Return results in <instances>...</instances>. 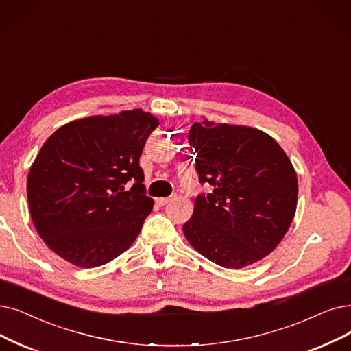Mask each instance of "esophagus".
Returning a JSON list of instances; mask_svg holds the SVG:
<instances>
[{"label":"esophagus","mask_w":351,"mask_h":351,"mask_svg":"<svg viewBox=\"0 0 351 351\" xmlns=\"http://www.w3.org/2000/svg\"><path fill=\"white\" fill-rule=\"evenodd\" d=\"M175 197H176V193H173V195H171V196H167V197H158L156 201H158V204H159V205H162V206H163V205H166V204H169L171 201H173Z\"/></svg>","instance_id":"1"}]
</instances>
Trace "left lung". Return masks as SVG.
<instances>
[{"instance_id":"left-lung-1","label":"left lung","mask_w":351,"mask_h":351,"mask_svg":"<svg viewBox=\"0 0 351 351\" xmlns=\"http://www.w3.org/2000/svg\"><path fill=\"white\" fill-rule=\"evenodd\" d=\"M195 169L210 193L196 196L182 226L191 245L221 267L239 269L276 250L293 222L298 182L285 152L267 133L196 121L188 134Z\"/></svg>"}]
</instances>
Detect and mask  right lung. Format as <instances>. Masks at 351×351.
I'll return each mask as SVG.
<instances>
[{
    "label": "right lung",
    "mask_w": 351,
    "mask_h": 351,
    "mask_svg": "<svg viewBox=\"0 0 351 351\" xmlns=\"http://www.w3.org/2000/svg\"><path fill=\"white\" fill-rule=\"evenodd\" d=\"M158 125L136 109L70 121L45 141L29 167L27 196L36 230L51 251L95 268L132 245L154 208L139 159ZM129 181L134 185L126 191Z\"/></svg>",
    "instance_id": "obj_1"
}]
</instances>
